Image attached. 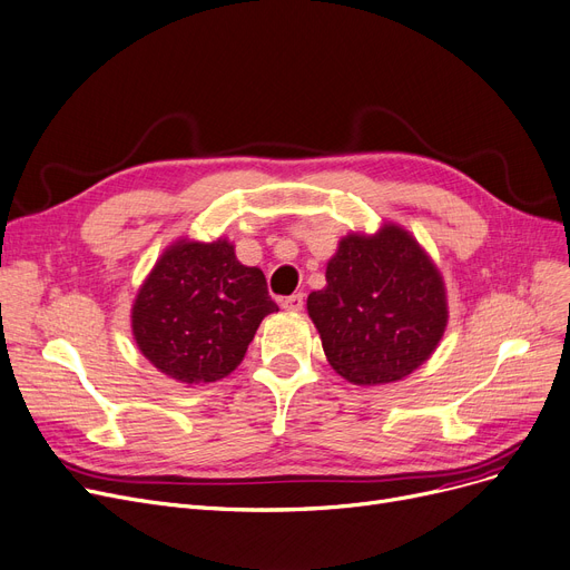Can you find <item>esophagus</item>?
I'll return each mask as SVG.
<instances>
[{
    "label": "esophagus",
    "instance_id": "obj_1",
    "mask_svg": "<svg viewBox=\"0 0 570 570\" xmlns=\"http://www.w3.org/2000/svg\"><path fill=\"white\" fill-rule=\"evenodd\" d=\"M305 305V295L303 293H293V295H286V298H282V307L286 312H301Z\"/></svg>",
    "mask_w": 570,
    "mask_h": 570
}]
</instances>
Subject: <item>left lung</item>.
Here are the masks:
<instances>
[{
    "instance_id": "8db88e82",
    "label": "left lung",
    "mask_w": 570,
    "mask_h": 570,
    "mask_svg": "<svg viewBox=\"0 0 570 570\" xmlns=\"http://www.w3.org/2000/svg\"><path fill=\"white\" fill-rule=\"evenodd\" d=\"M307 312L335 373L358 386L399 382L429 361L448 326L444 282L395 224L340 239Z\"/></svg>"
}]
</instances>
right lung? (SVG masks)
<instances>
[{
	"instance_id": "1",
	"label": "right lung",
	"mask_w": 570,
	"mask_h": 570,
	"mask_svg": "<svg viewBox=\"0 0 570 570\" xmlns=\"http://www.w3.org/2000/svg\"><path fill=\"white\" fill-rule=\"evenodd\" d=\"M277 312L265 275L237 261L228 239L167 246L137 293L132 335L163 375L209 384L242 363L261 321Z\"/></svg>"
}]
</instances>
